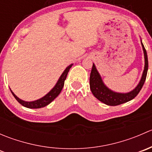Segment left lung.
Returning a JSON list of instances; mask_svg holds the SVG:
<instances>
[{
	"mask_svg": "<svg viewBox=\"0 0 152 152\" xmlns=\"http://www.w3.org/2000/svg\"><path fill=\"white\" fill-rule=\"evenodd\" d=\"M141 45L144 53V59H145L144 70L138 85L136 86L135 88L129 93H117L108 88L104 83L102 76L96 69L95 64H93V67H92L90 76V87L92 93L96 99L107 105L117 106L129 102L137 96L144 85L148 67V56H147L146 50L144 48L142 41Z\"/></svg>",
	"mask_w": 152,
	"mask_h": 152,
	"instance_id": "left-lung-1",
	"label": "left lung"
}]
</instances>
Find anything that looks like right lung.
Returning <instances> with one entry per match:
<instances>
[{"instance_id": "right-lung-1", "label": "right lung", "mask_w": 152, "mask_h": 152, "mask_svg": "<svg viewBox=\"0 0 152 152\" xmlns=\"http://www.w3.org/2000/svg\"><path fill=\"white\" fill-rule=\"evenodd\" d=\"M72 65H73V64H71V65H70L69 66H67L66 68H65V70H64L63 73H62V75H61L60 77H59V79H58L57 82H56V84L55 85L54 87H53L45 96L42 97L41 99L33 101V102H25V101L21 100L20 99H19V98H18L10 89L11 92H12V95H13L14 97L15 98V99H16L21 105L23 106V107H27V108L29 109H39L45 107V106L48 105L50 102H53V101L59 96V93H61V91H62V88H63L64 87V83H65V80L66 79L67 73H68L69 70H70V67H72Z\"/></svg>"}]
</instances>
